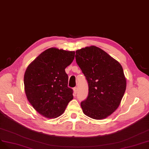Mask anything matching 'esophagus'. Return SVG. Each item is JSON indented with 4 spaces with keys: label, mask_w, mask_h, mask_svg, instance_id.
Returning a JSON list of instances; mask_svg holds the SVG:
<instances>
[{
    "label": "esophagus",
    "mask_w": 149,
    "mask_h": 149,
    "mask_svg": "<svg viewBox=\"0 0 149 149\" xmlns=\"http://www.w3.org/2000/svg\"><path fill=\"white\" fill-rule=\"evenodd\" d=\"M77 93V87H74V95H75Z\"/></svg>",
    "instance_id": "esophagus-1"
}]
</instances>
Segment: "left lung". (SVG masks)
<instances>
[{
  "label": "left lung",
  "instance_id": "left-lung-1",
  "mask_svg": "<svg viewBox=\"0 0 149 149\" xmlns=\"http://www.w3.org/2000/svg\"><path fill=\"white\" fill-rule=\"evenodd\" d=\"M75 60L88 85L87 98L81 102L87 116L102 119L111 115L121 103L126 88L121 65L95 46L75 51Z\"/></svg>",
  "mask_w": 149,
  "mask_h": 149
}]
</instances>
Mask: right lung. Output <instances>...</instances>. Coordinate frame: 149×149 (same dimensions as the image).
<instances>
[{"label":"right lung","instance_id":"1","mask_svg":"<svg viewBox=\"0 0 149 149\" xmlns=\"http://www.w3.org/2000/svg\"><path fill=\"white\" fill-rule=\"evenodd\" d=\"M74 51L47 49L28 66L24 85L28 100L46 118H55L64 113L73 99L65 69L73 61Z\"/></svg>","mask_w":149,"mask_h":149}]
</instances>
